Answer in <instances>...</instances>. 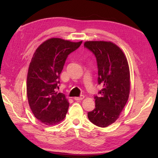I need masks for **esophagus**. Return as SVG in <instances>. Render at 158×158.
Wrapping results in <instances>:
<instances>
[{"instance_id": "obj_1", "label": "esophagus", "mask_w": 158, "mask_h": 158, "mask_svg": "<svg viewBox=\"0 0 158 158\" xmlns=\"http://www.w3.org/2000/svg\"><path fill=\"white\" fill-rule=\"evenodd\" d=\"M83 98H84V96L83 95H81L79 97H75V98H74V99L75 100H81Z\"/></svg>"}]
</instances>
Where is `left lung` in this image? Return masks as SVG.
Returning <instances> with one entry per match:
<instances>
[{"instance_id": "1", "label": "left lung", "mask_w": 158, "mask_h": 158, "mask_svg": "<svg viewBox=\"0 0 158 158\" xmlns=\"http://www.w3.org/2000/svg\"><path fill=\"white\" fill-rule=\"evenodd\" d=\"M84 47L96 57L98 83L103 86L99 96H94L95 109L88 113V117L96 126L105 127L119 118L128 100V63L122 50L111 42L86 41Z\"/></svg>"}]
</instances>
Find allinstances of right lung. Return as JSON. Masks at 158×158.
<instances>
[{
	"label": "right lung",
	"mask_w": 158,
	"mask_h": 158,
	"mask_svg": "<svg viewBox=\"0 0 158 158\" xmlns=\"http://www.w3.org/2000/svg\"><path fill=\"white\" fill-rule=\"evenodd\" d=\"M81 43L52 38L33 55L28 71L27 97L35 117L45 125H56L65 118L69 103L64 94L56 90L67 57Z\"/></svg>",
	"instance_id": "right-lung-1"
}]
</instances>
